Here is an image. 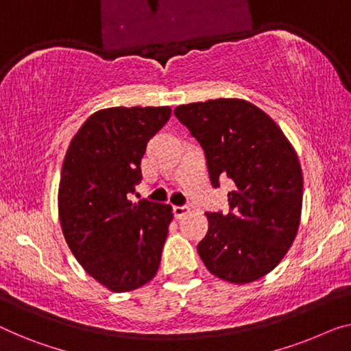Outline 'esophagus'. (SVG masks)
<instances>
[{"label":"esophagus","mask_w":351,"mask_h":351,"mask_svg":"<svg viewBox=\"0 0 351 351\" xmlns=\"http://www.w3.org/2000/svg\"><path fill=\"white\" fill-rule=\"evenodd\" d=\"M187 213H189V208H187V206H173L175 219H182Z\"/></svg>","instance_id":"esophagus-1"}]
</instances>
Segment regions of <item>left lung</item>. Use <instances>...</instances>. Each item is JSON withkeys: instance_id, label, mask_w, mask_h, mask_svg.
Returning <instances> with one entry per match:
<instances>
[{"instance_id": "1", "label": "left lung", "mask_w": 351, "mask_h": 351, "mask_svg": "<svg viewBox=\"0 0 351 351\" xmlns=\"http://www.w3.org/2000/svg\"><path fill=\"white\" fill-rule=\"evenodd\" d=\"M175 114L205 149L209 180L230 178V211L206 213L198 255L209 273L249 284L271 273L296 238L302 170L290 140L263 110L244 99L178 106Z\"/></svg>"}]
</instances>
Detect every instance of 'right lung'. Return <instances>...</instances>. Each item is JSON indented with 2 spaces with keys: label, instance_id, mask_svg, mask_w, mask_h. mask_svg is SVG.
<instances>
[{
  "label": "right lung",
  "instance_id": "obj_1",
  "mask_svg": "<svg viewBox=\"0 0 351 351\" xmlns=\"http://www.w3.org/2000/svg\"><path fill=\"white\" fill-rule=\"evenodd\" d=\"M170 107H112L93 113L71 140L61 169L58 216L82 268L107 290H137L158 274L173 219L170 205L130 202L146 143Z\"/></svg>",
  "mask_w": 351,
  "mask_h": 351
}]
</instances>
